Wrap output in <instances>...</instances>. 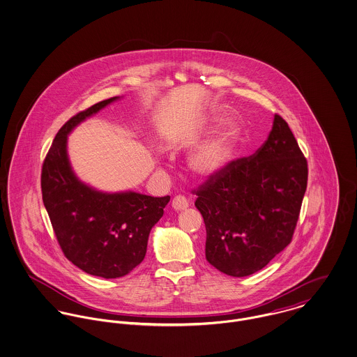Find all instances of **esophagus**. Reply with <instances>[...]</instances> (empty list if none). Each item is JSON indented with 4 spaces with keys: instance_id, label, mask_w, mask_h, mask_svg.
<instances>
[{
    "instance_id": "34e87169",
    "label": "esophagus",
    "mask_w": 357,
    "mask_h": 357,
    "mask_svg": "<svg viewBox=\"0 0 357 357\" xmlns=\"http://www.w3.org/2000/svg\"><path fill=\"white\" fill-rule=\"evenodd\" d=\"M188 206H190V202H188L187 197H184V196H176V197L172 200V207H173L176 211L187 210Z\"/></svg>"
}]
</instances>
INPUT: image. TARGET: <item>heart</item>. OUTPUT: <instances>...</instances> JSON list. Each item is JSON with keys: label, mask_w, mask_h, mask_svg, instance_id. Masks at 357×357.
I'll list each match as a JSON object with an SVG mask.
<instances>
[{"label": "heart", "mask_w": 357, "mask_h": 357, "mask_svg": "<svg viewBox=\"0 0 357 357\" xmlns=\"http://www.w3.org/2000/svg\"><path fill=\"white\" fill-rule=\"evenodd\" d=\"M219 116L213 115L204 120V127H213ZM238 126L234 120H229L208 141L200 144L188 158V167L197 177H211L229 162L233 144L238 137Z\"/></svg>", "instance_id": "heart-1"}]
</instances>
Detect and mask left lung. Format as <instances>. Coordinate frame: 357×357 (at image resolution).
<instances>
[{
  "instance_id": "obj_1",
  "label": "left lung",
  "mask_w": 357,
  "mask_h": 357,
  "mask_svg": "<svg viewBox=\"0 0 357 357\" xmlns=\"http://www.w3.org/2000/svg\"><path fill=\"white\" fill-rule=\"evenodd\" d=\"M307 187V161L282 116L248 158L231 161L199 190L206 259L218 271L249 276L291 242Z\"/></svg>"
}]
</instances>
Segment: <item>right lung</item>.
<instances>
[{
    "label": "right lung",
    "instance_id": "add662e5",
    "mask_svg": "<svg viewBox=\"0 0 357 357\" xmlns=\"http://www.w3.org/2000/svg\"><path fill=\"white\" fill-rule=\"evenodd\" d=\"M119 98L100 101L66 121L42 169L43 203L63 255L84 272L104 279L121 278L143 261L150 230L170 200V196L153 197L132 190L101 192L75 176L68 135Z\"/></svg>",
    "mask_w": 357,
    "mask_h": 357
}]
</instances>
